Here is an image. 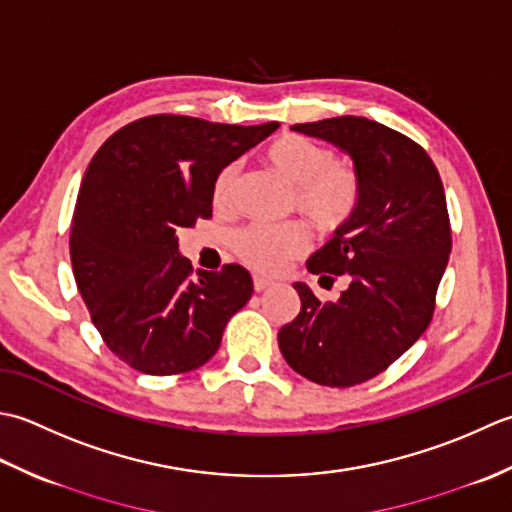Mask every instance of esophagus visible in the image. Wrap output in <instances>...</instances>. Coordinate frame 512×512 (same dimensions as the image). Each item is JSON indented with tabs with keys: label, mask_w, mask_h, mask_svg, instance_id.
I'll return each mask as SVG.
<instances>
[{
	"label": "esophagus",
	"mask_w": 512,
	"mask_h": 512,
	"mask_svg": "<svg viewBox=\"0 0 512 512\" xmlns=\"http://www.w3.org/2000/svg\"><path fill=\"white\" fill-rule=\"evenodd\" d=\"M271 287V280L263 278V276H254V289L256 291H265Z\"/></svg>",
	"instance_id": "34e87169"
}]
</instances>
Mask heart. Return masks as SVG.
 Here are the masks:
<instances>
[{
    "instance_id": "heart-1",
    "label": "heart",
    "mask_w": 512,
    "mask_h": 512,
    "mask_svg": "<svg viewBox=\"0 0 512 512\" xmlns=\"http://www.w3.org/2000/svg\"><path fill=\"white\" fill-rule=\"evenodd\" d=\"M269 170L291 190V205L320 232H333L349 221L360 201V179L349 165L336 161L329 148L298 134H285L269 145L265 154ZM241 165L229 163L218 172L212 198L216 207H229ZM309 236L302 225L265 227L249 225L234 236V252L247 267L276 274L289 260L307 252Z\"/></svg>"
}]
</instances>
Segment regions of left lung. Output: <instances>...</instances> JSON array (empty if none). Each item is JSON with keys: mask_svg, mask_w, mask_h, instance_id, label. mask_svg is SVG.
Listing matches in <instances>:
<instances>
[{"mask_svg": "<svg viewBox=\"0 0 512 512\" xmlns=\"http://www.w3.org/2000/svg\"><path fill=\"white\" fill-rule=\"evenodd\" d=\"M291 130L336 145L360 179L356 212L307 260L347 289L320 302L294 283L300 314L278 331L287 364L322 387H353L382 373L429 327L451 254L444 185L420 145L378 121L336 117Z\"/></svg>", "mask_w": 512, "mask_h": 512, "instance_id": "left-lung-1", "label": "left lung"}]
</instances>
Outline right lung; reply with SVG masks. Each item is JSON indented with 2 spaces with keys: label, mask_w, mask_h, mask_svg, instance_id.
<instances>
[{
  "label": "right lung",
  "mask_w": 512,
  "mask_h": 512,
  "mask_svg": "<svg viewBox=\"0 0 512 512\" xmlns=\"http://www.w3.org/2000/svg\"><path fill=\"white\" fill-rule=\"evenodd\" d=\"M278 128L179 114L128 123L92 156L70 227L79 294L108 349L148 375L198 369L252 298L241 265L196 271L179 232L212 216L218 172Z\"/></svg>",
  "instance_id": "add662e5"
}]
</instances>
